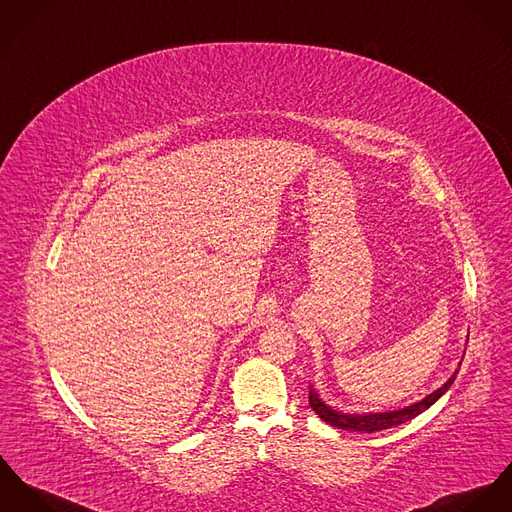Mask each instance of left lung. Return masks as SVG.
I'll use <instances>...</instances> for the list:
<instances>
[{
	"label": "left lung",
	"instance_id": "left-lung-1",
	"mask_svg": "<svg viewBox=\"0 0 512 512\" xmlns=\"http://www.w3.org/2000/svg\"><path fill=\"white\" fill-rule=\"evenodd\" d=\"M461 365V363H459ZM459 369H455L454 375L440 387L436 389L434 393H430L428 397L410 404V406H404V408H398V410H391V412H369V414H345L340 412L332 406H328L320 395L314 391V387H310V406L312 410L330 426L334 428H341V430H353V432H363V434H371V432H379V430H387V428H393L398 424H404L408 420H412L414 416L422 414L424 410H428L438 398L448 393V389L452 387V383L455 381V375H457Z\"/></svg>",
	"mask_w": 512,
	"mask_h": 512
}]
</instances>
